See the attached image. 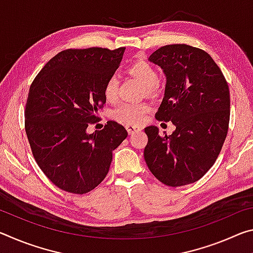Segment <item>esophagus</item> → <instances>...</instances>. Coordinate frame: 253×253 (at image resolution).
<instances>
[{
    "instance_id": "esophagus-1",
    "label": "esophagus",
    "mask_w": 253,
    "mask_h": 253,
    "mask_svg": "<svg viewBox=\"0 0 253 253\" xmlns=\"http://www.w3.org/2000/svg\"><path fill=\"white\" fill-rule=\"evenodd\" d=\"M126 129L128 131V134L132 135V134H135V132H138L142 130V128H139L137 126H132V125H126Z\"/></svg>"
}]
</instances>
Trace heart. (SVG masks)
Wrapping results in <instances>:
<instances>
[{
	"label": "heart",
	"instance_id": "1",
	"mask_svg": "<svg viewBox=\"0 0 253 253\" xmlns=\"http://www.w3.org/2000/svg\"><path fill=\"white\" fill-rule=\"evenodd\" d=\"M128 72L146 88L147 92H151L156 88L157 72L149 63L145 61H137L129 67ZM104 96L108 102H115L117 100L118 80L115 77H110L106 81L104 87ZM149 108L151 107L146 102H139V104L124 102V104L117 106L111 111V118L118 123L136 125V124L143 121L145 115L148 113Z\"/></svg>",
	"mask_w": 253,
	"mask_h": 253
}]
</instances>
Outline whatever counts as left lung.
<instances>
[{
	"label": "left lung",
	"instance_id": "obj_1",
	"mask_svg": "<svg viewBox=\"0 0 253 253\" xmlns=\"http://www.w3.org/2000/svg\"><path fill=\"white\" fill-rule=\"evenodd\" d=\"M148 60L166 77L155 118L176 128L170 136H161L156 126L145 128V162L165 185L194 183L212 168L228 134V83L211 55L191 45L162 46Z\"/></svg>",
	"mask_w": 253,
	"mask_h": 253
}]
</instances>
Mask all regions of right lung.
Segmentation results:
<instances>
[{
    "mask_svg": "<svg viewBox=\"0 0 253 253\" xmlns=\"http://www.w3.org/2000/svg\"><path fill=\"white\" fill-rule=\"evenodd\" d=\"M125 48L68 49L46 62L30 87L25 131L36 161L54 185L75 194L93 190L108 174L127 130L109 121L89 134L106 104L104 87Z\"/></svg>",
    "mask_w": 253,
    "mask_h": 253,
    "instance_id": "right-lung-1",
    "label": "right lung"
}]
</instances>
